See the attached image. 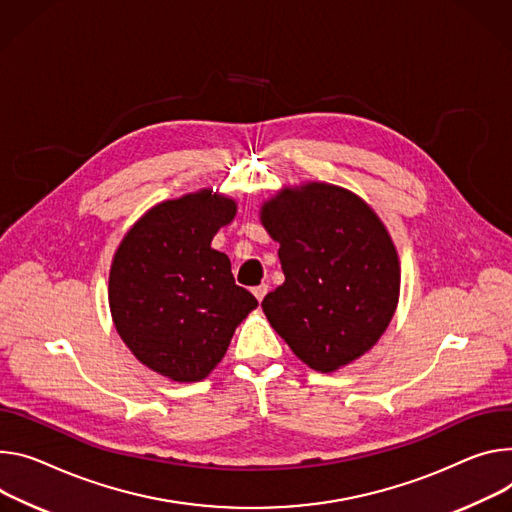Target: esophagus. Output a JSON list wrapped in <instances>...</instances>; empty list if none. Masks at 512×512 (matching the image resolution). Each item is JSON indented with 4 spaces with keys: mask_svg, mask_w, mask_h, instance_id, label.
I'll list each match as a JSON object with an SVG mask.
<instances>
[{
    "mask_svg": "<svg viewBox=\"0 0 512 512\" xmlns=\"http://www.w3.org/2000/svg\"><path fill=\"white\" fill-rule=\"evenodd\" d=\"M267 290H269V286L267 284H261V286H257V288H253V294H255V298L259 300V302H263V298H265V294H267Z\"/></svg>",
    "mask_w": 512,
    "mask_h": 512,
    "instance_id": "34e87169",
    "label": "esophagus"
}]
</instances>
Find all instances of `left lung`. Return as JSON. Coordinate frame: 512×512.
Returning a JSON list of instances; mask_svg holds the SVG:
<instances>
[{"mask_svg": "<svg viewBox=\"0 0 512 512\" xmlns=\"http://www.w3.org/2000/svg\"><path fill=\"white\" fill-rule=\"evenodd\" d=\"M286 282L261 306L308 367L331 374L374 347L396 312L400 263L380 216L331 183L284 188L261 206Z\"/></svg>", "mask_w": 512, "mask_h": 512, "instance_id": "1", "label": "left lung"}]
</instances>
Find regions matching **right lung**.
I'll return each mask as SVG.
<instances>
[{
    "instance_id": "right-lung-1",
    "label": "right lung",
    "mask_w": 512,
    "mask_h": 512,
    "mask_svg": "<svg viewBox=\"0 0 512 512\" xmlns=\"http://www.w3.org/2000/svg\"><path fill=\"white\" fill-rule=\"evenodd\" d=\"M237 202L212 190L153 206L122 239L108 300L116 331L143 365L173 382H198L224 357L257 308L235 284L230 259L212 249Z\"/></svg>"
}]
</instances>
